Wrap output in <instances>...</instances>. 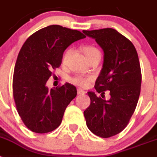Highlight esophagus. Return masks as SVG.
<instances>
[{"label": "esophagus", "instance_id": "obj_1", "mask_svg": "<svg viewBox=\"0 0 157 157\" xmlns=\"http://www.w3.org/2000/svg\"><path fill=\"white\" fill-rule=\"evenodd\" d=\"M77 93H78V94H79V95H82V94H85V91L82 90V89H78Z\"/></svg>", "mask_w": 157, "mask_h": 157}]
</instances>
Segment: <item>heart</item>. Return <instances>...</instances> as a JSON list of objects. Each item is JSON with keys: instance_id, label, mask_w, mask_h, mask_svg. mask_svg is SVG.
Returning <instances> with one entry per match:
<instances>
[{"instance_id": "b5f03b06", "label": "heart", "mask_w": 157, "mask_h": 157, "mask_svg": "<svg viewBox=\"0 0 157 157\" xmlns=\"http://www.w3.org/2000/svg\"><path fill=\"white\" fill-rule=\"evenodd\" d=\"M71 50L68 49V50H67L65 52V53L63 54V62L65 63L67 60V58L68 56L69 53H70ZM83 52L86 56L87 59L90 60V59H93V58H95L97 56H101V52L100 51L98 50V48H95L94 46H86L83 48ZM89 79L87 78L83 77V76H80V75H77L71 78V82H74L75 84H77L78 86H86L87 85V83H88Z\"/></svg>"}]
</instances>
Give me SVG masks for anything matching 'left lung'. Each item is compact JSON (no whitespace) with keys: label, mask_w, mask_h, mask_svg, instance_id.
<instances>
[{"label":"left lung","mask_w":157,"mask_h":157,"mask_svg":"<svg viewBox=\"0 0 157 157\" xmlns=\"http://www.w3.org/2000/svg\"><path fill=\"white\" fill-rule=\"evenodd\" d=\"M82 32L103 49V66L94 87L101 97L106 90L111 96L105 100L94 92L87 93L90 105L84 116L91 132L110 138L127 127L138 104L141 83L138 52L132 42L115 29Z\"/></svg>","instance_id":"obj_1"}]
</instances>
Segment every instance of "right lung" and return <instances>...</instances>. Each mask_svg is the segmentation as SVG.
Returning a JSON list of instances; mask_svg holds the SVG:
<instances>
[{
	"label": "right lung",
	"mask_w": 157,
	"mask_h": 157,
	"mask_svg": "<svg viewBox=\"0 0 157 157\" xmlns=\"http://www.w3.org/2000/svg\"><path fill=\"white\" fill-rule=\"evenodd\" d=\"M86 36L78 30L51 25L37 30L25 41L18 55L12 80L16 109L26 127L45 134L57 128L76 87L46 86L52 70L61 64L63 54L71 44Z\"/></svg>",
	"instance_id": "obj_1"
}]
</instances>
